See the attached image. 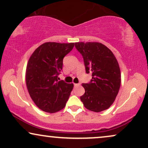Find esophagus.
<instances>
[{
	"instance_id": "obj_1",
	"label": "esophagus",
	"mask_w": 148,
	"mask_h": 148,
	"mask_svg": "<svg viewBox=\"0 0 148 148\" xmlns=\"http://www.w3.org/2000/svg\"><path fill=\"white\" fill-rule=\"evenodd\" d=\"M80 83H74V87H78V86H80Z\"/></svg>"
}]
</instances>
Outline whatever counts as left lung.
<instances>
[{"mask_svg":"<svg viewBox=\"0 0 148 148\" xmlns=\"http://www.w3.org/2000/svg\"><path fill=\"white\" fill-rule=\"evenodd\" d=\"M86 72H91L89 83H83L85 92L80 96L83 105L89 111L101 112L113 104L121 85V72L115 55L105 45L99 42H76Z\"/></svg>","mask_w":148,"mask_h":148,"instance_id":"obj_1","label":"left lung"}]
</instances>
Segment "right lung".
Wrapping results in <instances>:
<instances>
[{"label": "right lung", "mask_w": 148, "mask_h": 148, "mask_svg": "<svg viewBox=\"0 0 148 148\" xmlns=\"http://www.w3.org/2000/svg\"><path fill=\"white\" fill-rule=\"evenodd\" d=\"M74 43L46 42L30 57L26 70V84L30 96L40 109L54 113L63 109L74 85L58 80L63 59Z\"/></svg>", "instance_id": "add662e5"}]
</instances>
